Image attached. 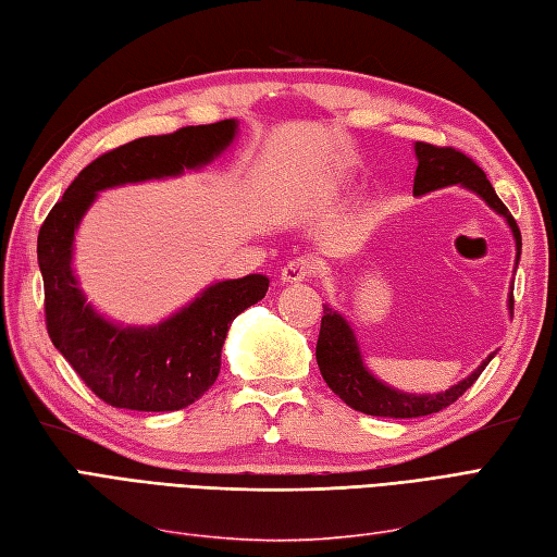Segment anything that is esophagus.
I'll list each match as a JSON object with an SVG mask.
<instances>
[{
	"label": "esophagus",
	"mask_w": 557,
	"mask_h": 557,
	"mask_svg": "<svg viewBox=\"0 0 557 557\" xmlns=\"http://www.w3.org/2000/svg\"><path fill=\"white\" fill-rule=\"evenodd\" d=\"M317 274V264L307 260V257H297V260H290L286 267L281 269V283H302L309 281Z\"/></svg>",
	"instance_id": "obj_1"
}]
</instances>
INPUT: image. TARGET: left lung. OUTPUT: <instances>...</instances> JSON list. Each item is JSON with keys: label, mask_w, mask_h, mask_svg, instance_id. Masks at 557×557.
Returning <instances> with one entry per match:
<instances>
[{"label": "left lung", "mask_w": 557, "mask_h": 557, "mask_svg": "<svg viewBox=\"0 0 557 557\" xmlns=\"http://www.w3.org/2000/svg\"><path fill=\"white\" fill-rule=\"evenodd\" d=\"M413 148L418 158L413 194L423 196L454 184H460L468 188V191L478 194L482 200H486V206L494 208L500 216H506V222L515 236V248H518V257H515V264H518L522 250L518 222L512 220L508 208L500 202L494 186L486 180V174L482 172L478 162L468 158L466 153L456 151L451 146H432L425 141H416ZM508 309L512 314V293L508 300ZM494 355L486 357L482 366H478L466 381L440 392V395H406V392L392 389L377 381V377H373V373L363 366L355 331L349 329V323L343 319V314H337L329 305H323L321 331L317 343L319 371L325 385H329L347 406L361 413L381 418H418L437 413L446 409V406H451L458 397H463V392L478 381L480 373L486 369V363L494 359Z\"/></svg>", "instance_id": "1"}]
</instances>
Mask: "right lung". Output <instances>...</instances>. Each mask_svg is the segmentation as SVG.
I'll return each instance as SVG.
<instances>
[{
    "mask_svg": "<svg viewBox=\"0 0 557 557\" xmlns=\"http://www.w3.org/2000/svg\"><path fill=\"white\" fill-rule=\"evenodd\" d=\"M236 120L141 137L91 160L51 208L37 236L45 281L47 333L65 361L101 401L129 411H180L214 385L226 331L243 309L260 302L269 278L220 281L170 319L148 329L97 314L73 274L77 224L111 186L162 180L208 165L236 137Z\"/></svg>",
    "mask_w": 557,
    "mask_h": 557,
    "instance_id": "1",
    "label": "right lung"
}]
</instances>
